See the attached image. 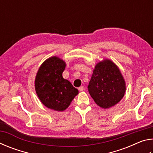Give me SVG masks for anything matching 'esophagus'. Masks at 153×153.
Here are the masks:
<instances>
[{"instance_id": "esophagus-1", "label": "esophagus", "mask_w": 153, "mask_h": 153, "mask_svg": "<svg viewBox=\"0 0 153 153\" xmlns=\"http://www.w3.org/2000/svg\"><path fill=\"white\" fill-rule=\"evenodd\" d=\"M78 90H79V91H83V90H84V86H80L78 88Z\"/></svg>"}]
</instances>
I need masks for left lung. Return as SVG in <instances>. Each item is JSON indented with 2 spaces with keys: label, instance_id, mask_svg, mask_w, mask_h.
<instances>
[{
  "label": "left lung",
  "instance_id": "1",
  "mask_svg": "<svg viewBox=\"0 0 153 153\" xmlns=\"http://www.w3.org/2000/svg\"><path fill=\"white\" fill-rule=\"evenodd\" d=\"M88 88L96 104L106 109L122 99L126 84L117 65L105 59L96 64Z\"/></svg>",
  "mask_w": 153,
  "mask_h": 153
}]
</instances>
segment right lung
I'll use <instances>...</instances> for the list:
<instances>
[{
    "mask_svg": "<svg viewBox=\"0 0 153 153\" xmlns=\"http://www.w3.org/2000/svg\"><path fill=\"white\" fill-rule=\"evenodd\" d=\"M66 63L53 56L43 62L35 77V90L41 102L48 108L63 111L70 105L78 90L63 77Z\"/></svg>",
    "mask_w": 153,
    "mask_h": 153,
    "instance_id": "add662e5",
    "label": "right lung"
}]
</instances>
